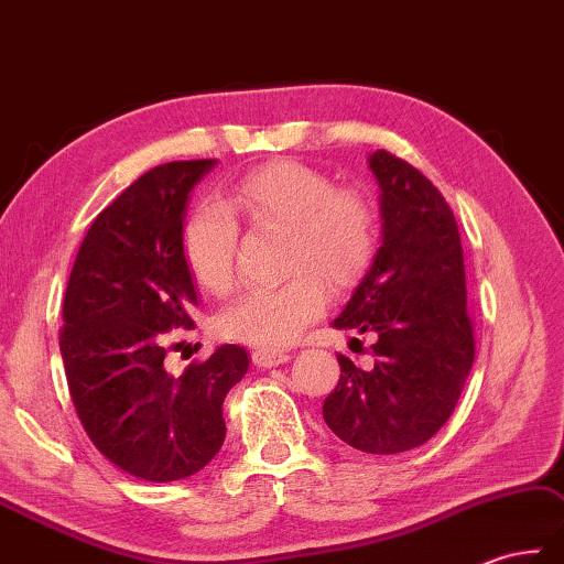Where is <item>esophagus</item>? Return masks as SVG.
I'll list each match as a JSON object with an SVG mask.
<instances>
[{
    "label": "esophagus",
    "instance_id": "1",
    "mask_svg": "<svg viewBox=\"0 0 564 564\" xmlns=\"http://www.w3.org/2000/svg\"><path fill=\"white\" fill-rule=\"evenodd\" d=\"M292 355L290 352H282V349H256L253 352V365L260 369H270V367H278L284 365V361H290Z\"/></svg>",
    "mask_w": 564,
    "mask_h": 564
}]
</instances>
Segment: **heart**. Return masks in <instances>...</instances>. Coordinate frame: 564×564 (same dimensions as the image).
Returning <instances> with one entry per match:
<instances>
[{
    "label": "heart",
    "mask_w": 564,
    "mask_h": 564,
    "mask_svg": "<svg viewBox=\"0 0 564 564\" xmlns=\"http://www.w3.org/2000/svg\"><path fill=\"white\" fill-rule=\"evenodd\" d=\"M227 207L256 227L286 231L290 282L253 290L217 316L221 337L260 349L292 345L325 311V290L352 286L377 250V212L357 191H337L325 173L274 161L234 185ZM239 229L227 209L197 207L183 227V256L195 282L212 294L234 284Z\"/></svg>",
    "instance_id": "heart-1"
}]
</instances>
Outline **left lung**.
<instances>
[{
    "instance_id": "obj_1",
    "label": "left lung",
    "mask_w": 564,
    "mask_h": 564,
    "mask_svg": "<svg viewBox=\"0 0 564 564\" xmlns=\"http://www.w3.org/2000/svg\"><path fill=\"white\" fill-rule=\"evenodd\" d=\"M369 169L381 191V246L333 328L371 333L377 361L359 369L337 355L340 381L323 400V420L359 452L400 454L452 417L475 340L452 207L415 166L383 149Z\"/></svg>"
}]
</instances>
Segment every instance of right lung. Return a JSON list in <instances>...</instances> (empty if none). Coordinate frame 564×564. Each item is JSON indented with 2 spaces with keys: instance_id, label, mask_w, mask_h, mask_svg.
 <instances>
[{
  "instance_id": "add662e5",
  "label": "right lung",
  "mask_w": 564,
  "mask_h": 564,
  "mask_svg": "<svg viewBox=\"0 0 564 564\" xmlns=\"http://www.w3.org/2000/svg\"><path fill=\"white\" fill-rule=\"evenodd\" d=\"M217 159L171 161L134 181L86 231L62 308L59 352L94 446L149 482L203 470L227 436L221 403L248 371L221 345L183 377L166 371V333L193 328L199 304L183 256L193 187Z\"/></svg>"
}]
</instances>
